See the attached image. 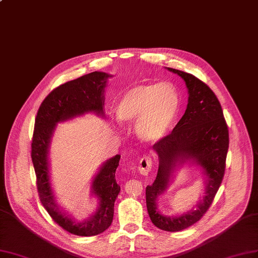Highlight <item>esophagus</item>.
I'll use <instances>...</instances> for the list:
<instances>
[{
    "label": "esophagus",
    "instance_id": "1",
    "mask_svg": "<svg viewBox=\"0 0 258 258\" xmlns=\"http://www.w3.org/2000/svg\"><path fill=\"white\" fill-rule=\"evenodd\" d=\"M151 167H152V160L149 156H145L139 162L138 171L140 174H143V176H148V173L151 171Z\"/></svg>",
    "mask_w": 258,
    "mask_h": 258
}]
</instances>
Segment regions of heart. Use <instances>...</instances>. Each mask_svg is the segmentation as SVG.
Segmentation results:
<instances>
[{"mask_svg":"<svg viewBox=\"0 0 258 258\" xmlns=\"http://www.w3.org/2000/svg\"><path fill=\"white\" fill-rule=\"evenodd\" d=\"M181 110L180 94L167 82L135 86L124 92L115 113L123 123H134L137 137L156 144L172 131Z\"/></svg>","mask_w":258,"mask_h":258,"instance_id":"obj_1","label":"heart"}]
</instances>
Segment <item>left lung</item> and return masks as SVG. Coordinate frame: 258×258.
Wrapping results in <instances>:
<instances>
[{"label": "left lung", "instance_id": "obj_1", "mask_svg": "<svg viewBox=\"0 0 258 258\" xmlns=\"http://www.w3.org/2000/svg\"><path fill=\"white\" fill-rule=\"evenodd\" d=\"M184 80L187 106L170 134L153 146L159 156V170L151 185L146 187L149 217L166 231L183 230L203 218L222 183L228 151V128L219 99L202 80L185 72L167 68ZM185 163L195 164L203 174L204 195L195 208L169 217L158 209V197L172 183L175 171Z\"/></svg>", "mask_w": 258, "mask_h": 258}]
</instances>
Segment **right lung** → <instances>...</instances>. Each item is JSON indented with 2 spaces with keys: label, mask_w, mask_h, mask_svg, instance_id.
I'll use <instances>...</instances> for the list:
<instances>
[{
  "label": "right lung",
  "mask_w": 258,
  "mask_h": 258,
  "mask_svg": "<svg viewBox=\"0 0 258 258\" xmlns=\"http://www.w3.org/2000/svg\"><path fill=\"white\" fill-rule=\"evenodd\" d=\"M112 75L93 72L55 88L41 103L35 119L32 140V162L34 166L40 202L53 221L71 234L89 237L102 234L111 225L114 202L120 193L115 170L121 155L105 161L91 182V195L97 199L96 210L78 221L61 209L51 185L49 149L59 123L95 113L105 118V88Z\"/></svg>",
  "instance_id": "add662e5"
}]
</instances>
